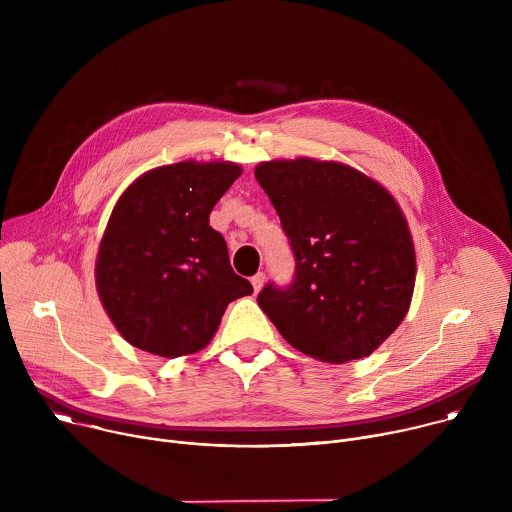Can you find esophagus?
<instances>
[{
  "label": "esophagus",
  "mask_w": 512,
  "mask_h": 512,
  "mask_svg": "<svg viewBox=\"0 0 512 512\" xmlns=\"http://www.w3.org/2000/svg\"><path fill=\"white\" fill-rule=\"evenodd\" d=\"M251 283H253V289H255V291H259V289L263 287V283H265V273H263V271H259L257 275H253V277H251Z\"/></svg>",
  "instance_id": "34e87169"
}]
</instances>
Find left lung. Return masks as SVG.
<instances>
[{
  "label": "left lung",
  "mask_w": 512,
  "mask_h": 512,
  "mask_svg": "<svg viewBox=\"0 0 512 512\" xmlns=\"http://www.w3.org/2000/svg\"><path fill=\"white\" fill-rule=\"evenodd\" d=\"M255 178L296 255L285 289L257 304L300 352L332 364L375 352L403 322L415 287V247L393 194L332 160H269Z\"/></svg>",
  "instance_id": "1"
}]
</instances>
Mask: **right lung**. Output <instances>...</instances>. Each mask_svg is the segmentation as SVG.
Returning <instances> with one entry per match:
<instances>
[{
  "label": "right lung",
  "mask_w": 512,
  "mask_h": 512,
  "mask_svg": "<svg viewBox=\"0 0 512 512\" xmlns=\"http://www.w3.org/2000/svg\"><path fill=\"white\" fill-rule=\"evenodd\" d=\"M233 162L186 160L133 180L99 243L95 283L117 332L135 348L178 358L208 346L227 306L251 296L227 243L208 225L241 176Z\"/></svg>",
  "instance_id": "1"
}]
</instances>
